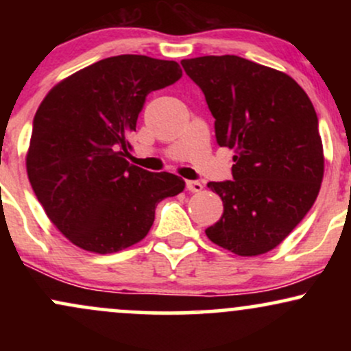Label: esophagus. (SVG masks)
Segmentation results:
<instances>
[{"label":"esophagus","mask_w":351,"mask_h":351,"mask_svg":"<svg viewBox=\"0 0 351 351\" xmlns=\"http://www.w3.org/2000/svg\"><path fill=\"white\" fill-rule=\"evenodd\" d=\"M186 188H188V191H191V193H199L201 189H203V183H201V181L189 180V181H186Z\"/></svg>","instance_id":"34e87169"}]
</instances>
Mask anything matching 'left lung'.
Masks as SVG:
<instances>
[{"label": "left lung", "instance_id": "1", "mask_svg": "<svg viewBox=\"0 0 351 351\" xmlns=\"http://www.w3.org/2000/svg\"><path fill=\"white\" fill-rule=\"evenodd\" d=\"M215 117L219 147L234 150L232 178L209 181L223 216L206 229L237 256L277 247L315 203L324 147L308 95L291 75L239 56L183 59Z\"/></svg>", "mask_w": 351, "mask_h": 351}]
</instances>
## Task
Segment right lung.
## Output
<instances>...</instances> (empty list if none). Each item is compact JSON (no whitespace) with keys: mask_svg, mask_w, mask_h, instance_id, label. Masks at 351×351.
<instances>
[{"mask_svg":"<svg viewBox=\"0 0 351 351\" xmlns=\"http://www.w3.org/2000/svg\"><path fill=\"white\" fill-rule=\"evenodd\" d=\"M181 77L175 60L123 54L60 80L34 115L31 186L51 223L84 251L112 254L143 239L155 208L184 189L173 173L125 160L145 99Z\"/></svg>","mask_w":351,"mask_h":351,"instance_id":"obj_1","label":"right lung"}]
</instances>
